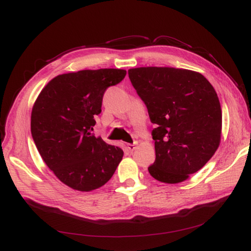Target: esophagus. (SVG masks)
I'll return each instance as SVG.
<instances>
[{"mask_svg": "<svg viewBox=\"0 0 251 251\" xmlns=\"http://www.w3.org/2000/svg\"><path fill=\"white\" fill-rule=\"evenodd\" d=\"M136 144L137 143H134V144H127V150H129L130 151H133L136 148Z\"/></svg>", "mask_w": 251, "mask_h": 251, "instance_id": "34e87169", "label": "esophagus"}]
</instances>
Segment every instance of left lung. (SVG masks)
<instances>
[{
	"label": "left lung",
	"mask_w": 251,
	"mask_h": 251,
	"mask_svg": "<svg viewBox=\"0 0 251 251\" xmlns=\"http://www.w3.org/2000/svg\"><path fill=\"white\" fill-rule=\"evenodd\" d=\"M144 101L155 141L156 159L148 172L176 184L187 180L210 160L222 133V110L216 90L188 69L139 67L127 71Z\"/></svg>",
	"instance_id": "1"
}]
</instances>
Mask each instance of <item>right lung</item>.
I'll list each match as a JSON object with an SVG mask.
<instances>
[{
    "label": "right lung",
    "instance_id": "1",
    "mask_svg": "<svg viewBox=\"0 0 251 251\" xmlns=\"http://www.w3.org/2000/svg\"><path fill=\"white\" fill-rule=\"evenodd\" d=\"M124 69L80 70L55 76L31 111V134L43 161L60 182L80 192L100 188L114 176L124 151L92 131L107 88L124 80Z\"/></svg>",
    "mask_w": 251,
    "mask_h": 251
}]
</instances>
